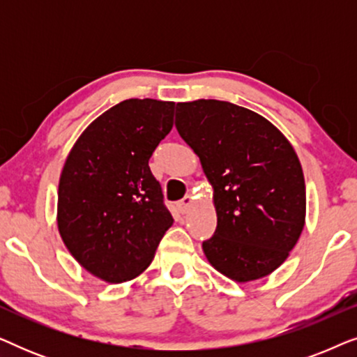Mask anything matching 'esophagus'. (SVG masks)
Here are the masks:
<instances>
[{"mask_svg": "<svg viewBox=\"0 0 357 357\" xmlns=\"http://www.w3.org/2000/svg\"><path fill=\"white\" fill-rule=\"evenodd\" d=\"M192 204H193V198L190 197V195H187V197H185L183 199H180V202L177 203V208L180 213L185 214V213H188V209L192 208Z\"/></svg>", "mask_w": 357, "mask_h": 357, "instance_id": "obj_1", "label": "esophagus"}]
</instances>
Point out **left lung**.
Masks as SVG:
<instances>
[{
  "label": "left lung",
  "mask_w": 357,
  "mask_h": 357,
  "mask_svg": "<svg viewBox=\"0 0 357 357\" xmlns=\"http://www.w3.org/2000/svg\"><path fill=\"white\" fill-rule=\"evenodd\" d=\"M178 135L213 187L218 226L203 242L214 270L237 282L280 268L305 224V182L294 148L265 116L231 102H180Z\"/></svg>",
  "instance_id": "obj_1"
}]
</instances>
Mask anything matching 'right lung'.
<instances>
[{"label": "right lung", "instance_id": "right-lung-1", "mask_svg": "<svg viewBox=\"0 0 357 357\" xmlns=\"http://www.w3.org/2000/svg\"><path fill=\"white\" fill-rule=\"evenodd\" d=\"M174 102L128 99L82 131L63 165L56 222L75 260L119 284L151 265L174 219L149 158L174 125Z\"/></svg>", "mask_w": 357, "mask_h": 357}]
</instances>
